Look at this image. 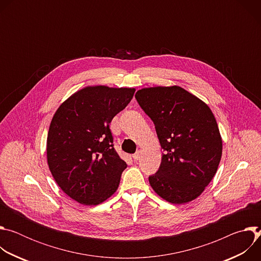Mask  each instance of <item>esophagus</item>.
Masks as SVG:
<instances>
[{"label": "esophagus", "mask_w": 261, "mask_h": 261, "mask_svg": "<svg viewBox=\"0 0 261 261\" xmlns=\"http://www.w3.org/2000/svg\"><path fill=\"white\" fill-rule=\"evenodd\" d=\"M139 157H140V156H139V152H136V153L133 154V156H132V158L134 159V161H137V160L139 159Z\"/></svg>", "instance_id": "esophagus-1"}]
</instances>
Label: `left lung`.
Masks as SVG:
<instances>
[{
	"label": "left lung",
	"mask_w": 261,
	"mask_h": 261,
	"mask_svg": "<svg viewBox=\"0 0 261 261\" xmlns=\"http://www.w3.org/2000/svg\"><path fill=\"white\" fill-rule=\"evenodd\" d=\"M135 98L154 122L164 151L158 171L148 177L153 190L174 204L194 200L213 179L222 156L211 108L178 86L144 88Z\"/></svg>",
	"instance_id": "1"
}]
</instances>
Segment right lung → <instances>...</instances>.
I'll list each match as a JSON object with an SVG mask.
<instances>
[{"instance_id": "obj_1", "label": "right lung", "mask_w": 261, "mask_h": 261, "mask_svg": "<svg viewBox=\"0 0 261 261\" xmlns=\"http://www.w3.org/2000/svg\"><path fill=\"white\" fill-rule=\"evenodd\" d=\"M135 89L86 87L57 109L46 142L49 170L72 199L97 205L113 195L127 164L114 147L109 124Z\"/></svg>"}]
</instances>
